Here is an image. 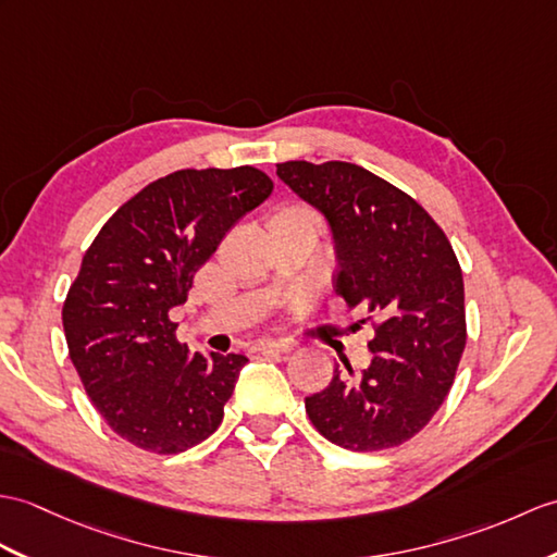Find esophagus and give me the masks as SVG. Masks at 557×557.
<instances>
[{
    "mask_svg": "<svg viewBox=\"0 0 557 557\" xmlns=\"http://www.w3.org/2000/svg\"><path fill=\"white\" fill-rule=\"evenodd\" d=\"M294 344L289 339H265L256 344L258 354H289Z\"/></svg>",
    "mask_w": 557,
    "mask_h": 557,
    "instance_id": "34e87169",
    "label": "esophagus"
}]
</instances>
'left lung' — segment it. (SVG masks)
I'll use <instances>...</instances> for the list:
<instances>
[{
	"label": "left lung",
	"mask_w": 557,
	"mask_h": 557,
	"mask_svg": "<svg viewBox=\"0 0 557 557\" xmlns=\"http://www.w3.org/2000/svg\"><path fill=\"white\" fill-rule=\"evenodd\" d=\"M277 175L327 218L334 292L374 327L372 363L360 374L334 368L325 389L306 398L308 418L346 450L404 444L442 408L468 342L454 247L416 199L356 163L287 161Z\"/></svg>",
	"instance_id": "obj_1"
}]
</instances>
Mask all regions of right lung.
<instances>
[{
    "mask_svg": "<svg viewBox=\"0 0 557 557\" xmlns=\"http://www.w3.org/2000/svg\"><path fill=\"white\" fill-rule=\"evenodd\" d=\"M270 191L251 165L175 171L125 201L85 251L61 313L69 356L99 416L133 446L183 454L223 422L247 356L191 354L168 313Z\"/></svg>",
    "mask_w": 557,
    "mask_h": 557,
    "instance_id": "obj_1",
    "label": "right lung"
}]
</instances>
